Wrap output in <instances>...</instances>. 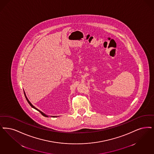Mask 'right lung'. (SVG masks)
Instances as JSON below:
<instances>
[{"instance_id":"add662e5","label":"right lung","mask_w":154,"mask_h":154,"mask_svg":"<svg viewBox=\"0 0 154 154\" xmlns=\"http://www.w3.org/2000/svg\"><path fill=\"white\" fill-rule=\"evenodd\" d=\"M24 93H25V97H26V100H27V102L29 103V104L30 105V106H31L32 108H33L34 109H36V110H37V111H39V112H40V113H41V114H42V115L43 116H45V117H49V116H48V115H47L45 114V113H43L42 112H41V111H40V110L38 109L37 108H35V106H34L33 105H32V104H31V103L30 102V101L29 100V99H27V97H26V94H25V91H24ZM51 116V117H57V116Z\"/></svg>"}]
</instances>
